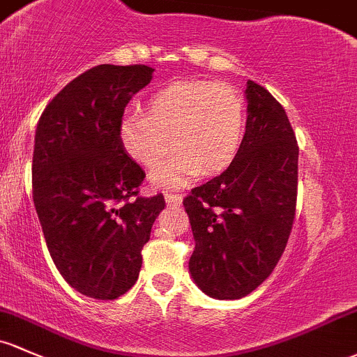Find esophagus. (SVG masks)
<instances>
[{
	"mask_svg": "<svg viewBox=\"0 0 357 357\" xmlns=\"http://www.w3.org/2000/svg\"><path fill=\"white\" fill-rule=\"evenodd\" d=\"M165 201H167L168 206H180L182 204V195L165 192Z\"/></svg>",
	"mask_w": 357,
	"mask_h": 357,
	"instance_id": "34e87169",
	"label": "esophagus"
}]
</instances>
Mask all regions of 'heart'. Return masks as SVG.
<instances>
[{"mask_svg":"<svg viewBox=\"0 0 357 357\" xmlns=\"http://www.w3.org/2000/svg\"><path fill=\"white\" fill-rule=\"evenodd\" d=\"M245 131L247 107L235 88L180 79L155 91L144 114L122 119L119 136L126 153L146 168L158 167L174 144L177 153L153 172L151 182L177 187L199 172L225 170L238 155Z\"/></svg>","mask_w":357,"mask_h":357,"instance_id":"heart-1","label":"heart"}]
</instances>
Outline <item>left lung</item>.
I'll return each mask as SVG.
<instances>
[{
  "label": "left lung",
  "instance_id": "obj_1",
  "mask_svg": "<svg viewBox=\"0 0 357 357\" xmlns=\"http://www.w3.org/2000/svg\"><path fill=\"white\" fill-rule=\"evenodd\" d=\"M247 131L221 175L183 199L195 240L189 271L218 300L250 294L278 266L294 221L298 143L282 105L248 79Z\"/></svg>",
  "mask_w": 357,
  "mask_h": 357
}]
</instances>
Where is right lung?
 <instances>
[{"mask_svg": "<svg viewBox=\"0 0 357 357\" xmlns=\"http://www.w3.org/2000/svg\"><path fill=\"white\" fill-rule=\"evenodd\" d=\"M153 71L98 64L68 83L37 124L32 190L45 243L68 284L95 300L134 286L165 208L162 194L139 195L144 172L119 136L126 105Z\"/></svg>", "mask_w": 357, "mask_h": 357, "instance_id": "obj_1", "label": "right lung"}]
</instances>
